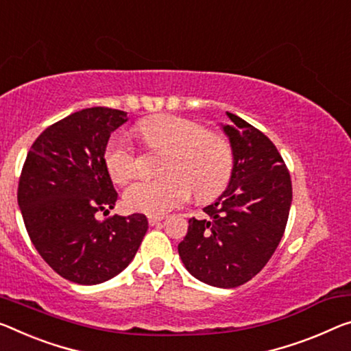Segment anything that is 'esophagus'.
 Segmentation results:
<instances>
[{
  "label": "esophagus",
  "instance_id": "1",
  "mask_svg": "<svg viewBox=\"0 0 351 351\" xmlns=\"http://www.w3.org/2000/svg\"><path fill=\"white\" fill-rule=\"evenodd\" d=\"M147 219H149L150 226H155V224H158L160 221L165 219V215H149Z\"/></svg>",
  "mask_w": 351,
  "mask_h": 351
}]
</instances>
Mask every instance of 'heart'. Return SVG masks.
<instances>
[{"label": "heart", "instance_id": "heart-1", "mask_svg": "<svg viewBox=\"0 0 351 351\" xmlns=\"http://www.w3.org/2000/svg\"><path fill=\"white\" fill-rule=\"evenodd\" d=\"M145 145L166 150L163 177L134 182L123 193L127 208L160 215L182 206L191 191L197 201H208L224 190L234 169V152L226 136L206 130L201 122L177 114H158L138 123ZM136 150L123 138L106 144L108 174L119 185L136 174Z\"/></svg>", "mask_w": 351, "mask_h": 351}]
</instances>
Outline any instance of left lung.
Returning <instances> with one entry per match:
<instances>
[{"instance_id": "1", "label": "left lung", "mask_w": 351, "mask_h": 351, "mask_svg": "<svg viewBox=\"0 0 351 351\" xmlns=\"http://www.w3.org/2000/svg\"><path fill=\"white\" fill-rule=\"evenodd\" d=\"M234 169L229 185L206 218L188 221L179 243L183 265L213 287H239L256 276L276 251L287 226L292 180L276 145L251 123L228 112Z\"/></svg>"}]
</instances>
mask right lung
I'll use <instances>...</instances> for the list:
<instances>
[{"label":"right lung","mask_w":351,"mask_h":351,"mask_svg":"<svg viewBox=\"0 0 351 351\" xmlns=\"http://www.w3.org/2000/svg\"><path fill=\"white\" fill-rule=\"evenodd\" d=\"M123 122L127 112L105 106L73 112L39 134L21 169L17 199L32 245L72 282L114 278L133 261L149 228L141 213L97 219L117 201L105 149Z\"/></svg>","instance_id":"1"}]
</instances>
